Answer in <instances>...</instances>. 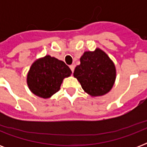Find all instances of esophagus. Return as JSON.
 Masks as SVG:
<instances>
[{"label":"esophagus","mask_w":147,"mask_h":147,"mask_svg":"<svg viewBox=\"0 0 147 147\" xmlns=\"http://www.w3.org/2000/svg\"><path fill=\"white\" fill-rule=\"evenodd\" d=\"M70 69H71V71H72V72H73L74 71V69H75V65H70Z\"/></svg>","instance_id":"34e87169"}]
</instances>
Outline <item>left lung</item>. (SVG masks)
<instances>
[{
    "label": "left lung",
    "mask_w": 147,
    "mask_h": 147,
    "mask_svg": "<svg viewBox=\"0 0 147 147\" xmlns=\"http://www.w3.org/2000/svg\"><path fill=\"white\" fill-rule=\"evenodd\" d=\"M80 62L73 75L84 91L92 96L107 94L113 87L116 78L114 64L107 54L100 49L85 52Z\"/></svg>",
    "instance_id": "left-lung-1"
}]
</instances>
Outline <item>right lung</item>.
<instances>
[{
	"label": "right lung",
	"mask_w": 147,
	"mask_h": 147,
	"mask_svg": "<svg viewBox=\"0 0 147 147\" xmlns=\"http://www.w3.org/2000/svg\"><path fill=\"white\" fill-rule=\"evenodd\" d=\"M71 73V69L64 62L46 55L31 65L27 84L33 94L47 98L60 89L63 78L70 76Z\"/></svg>",
	"instance_id": "right-lung-1"
}]
</instances>
